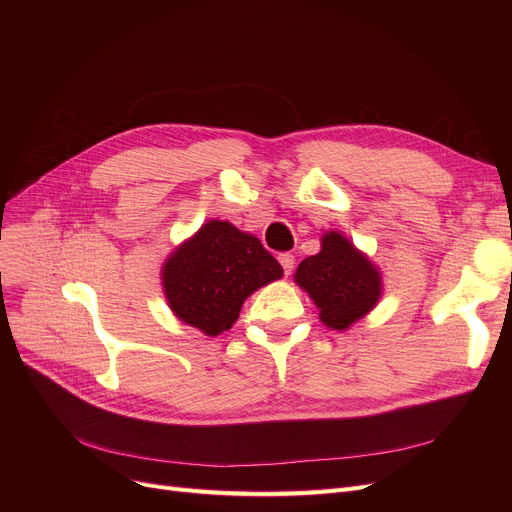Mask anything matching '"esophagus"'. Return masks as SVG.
Returning <instances> with one entry per match:
<instances>
[{
    "label": "esophagus",
    "mask_w": 512,
    "mask_h": 512,
    "mask_svg": "<svg viewBox=\"0 0 512 512\" xmlns=\"http://www.w3.org/2000/svg\"><path fill=\"white\" fill-rule=\"evenodd\" d=\"M278 261H280V265H282V270H284V274H286V276H290V272H292V267H294V255H292V253H280Z\"/></svg>",
    "instance_id": "1"
}]
</instances>
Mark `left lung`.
I'll use <instances>...</instances> for the list:
<instances>
[{"label":"left lung","mask_w":512,"mask_h":512,"mask_svg":"<svg viewBox=\"0 0 512 512\" xmlns=\"http://www.w3.org/2000/svg\"><path fill=\"white\" fill-rule=\"evenodd\" d=\"M294 280L319 307L321 321L334 330L355 324L382 294L380 272L338 232L321 238V251L301 261Z\"/></svg>","instance_id":"8db88e82"}]
</instances>
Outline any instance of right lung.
Segmentation results:
<instances>
[{"mask_svg":"<svg viewBox=\"0 0 512 512\" xmlns=\"http://www.w3.org/2000/svg\"><path fill=\"white\" fill-rule=\"evenodd\" d=\"M282 278L259 238L230 222H207L164 265V290L184 324L207 336L232 328L251 292Z\"/></svg>","mask_w":512,"mask_h":512,"instance_id":"obj_1","label":"right lung"}]
</instances>
